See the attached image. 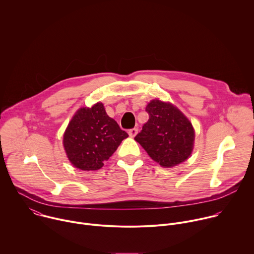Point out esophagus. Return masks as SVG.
<instances>
[{
    "mask_svg": "<svg viewBox=\"0 0 254 254\" xmlns=\"http://www.w3.org/2000/svg\"><path fill=\"white\" fill-rule=\"evenodd\" d=\"M136 133H137V128H136V127H133V128L128 129V134H129L130 137H134Z\"/></svg>",
    "mask_w": 254,
    "mask_h": 254,
    "instance_id": "1",
    "label": "esophagus"
}]
</instances>
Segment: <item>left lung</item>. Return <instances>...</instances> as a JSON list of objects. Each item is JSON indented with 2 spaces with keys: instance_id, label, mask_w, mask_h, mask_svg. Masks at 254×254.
Segmentation results:
<instances>
[{
  "instance_id": "left-lung-1",
  "label": "left lung",
  "mask_w": 254,
  "mask_h": 254,
  "mask_svg": "<svg viewBox=\"0 0 254 254\" xmlns=\"http://www.w3.org/2000/svg\"><path fill=\"white\" fill-rule=\"evenodd\" d=\"M149 121L134 139L162 167H174L186 161L192 153V124L177 107L161 100H152L146 107Z\"/></svg>"
}]
</instances>
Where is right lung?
<instances>
[{
    "mask_svg": "<svg viewBox=\"0 0 254 254\" xmlns=\"http://www.w3.org/2000/svg\"><path fill=\"white\" fill-rule=\"evenodd\" d=\"M128 134L108 117L103 104L82 107L71 120L63 144L69 161L83 171L100 169Z\"/></svg>",
    "mask_w": 254,
    "mask_h": 254,
    "instance_id": "1",
    "label": "right lung"
}]
</instances>
